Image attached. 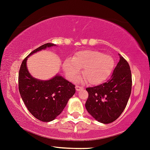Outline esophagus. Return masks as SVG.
<instances>
[{
    "label": "esophagus",
    "mask_w": 150,
    "mask_h": 150,
    "mask_svg": "<svg viewBox=\"0 0 150 150\" xmlns=\"http://www.w3.org/2000/svg\"><path fill=\"white\" fill-rule=\"evenodd\" d=\"M83 87H80V86H78V85H76L75 86V90H76V91H80V90H83Z\"/></svg>",
    "instance_id": "34e87169"
}]
</instances>
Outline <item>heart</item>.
Wrapping results in <instances>:
<instances>
[{
	"label": "heart",
	"instance_id": "obj_1",
	"mask_svg": "<svg viewBox=\"0 0 150 150\" xmlns=\"http://www.w3.org/2000/svg\"><path fill=\"white\" fill-rule=\"evenodd\" d=\"M115 60L110 55L93 50L79 51L62 63V68L69 80H74L81 69L83 77L78 78L77 82L97 85L103 83L112 72Z\"/></svg>",
	"mask_w": 150,
	"mask_h": 150
}]
</instances>
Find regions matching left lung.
Masks as SVG:
<instances>
[{"mask_svg": "<svg viewBox=\"0 0 150 150\" xmlns=\"http://www.w3.org/2000/svg\"><path fill=\"white\" fill-rule=\"evenodd\" d=\"M131 90L130 67L124 57L120 55V61L107 83L86 88L89 96L85 108L97 121L109 124L116 120L124 111Z\"/></svg>", "mask_w": 150, "mask_h": 150, "instance_id": "left-lung-1", "label": "left lung"}]
</instances>
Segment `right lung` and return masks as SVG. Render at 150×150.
<instances>
[{"mask_svg":"<svg viewBox=\"0 0 150 150\" xmlns=\"http://www.w3.org/2000/svg\"><path fill=\"white\" fill-rule=\"evenodd\" d=\"M55 46L56 45L53 43H46L34 50L25 58L19 70L18 88L21 98L30 112L42 122L55 120L75 93V85L59 73L50 80H42L33 77L28 71L27 60L29 56Z\"/></svg>","mask_w":150,"mask_h":150,"instance_id":"obj_1","label":"right lung"}]
</instances>
